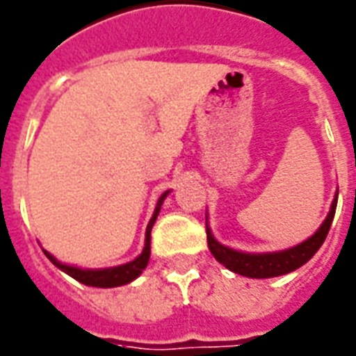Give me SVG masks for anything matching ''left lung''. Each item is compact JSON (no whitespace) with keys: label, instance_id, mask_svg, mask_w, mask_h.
I'll return each mask as SVG.
<instances>
[{"label":"left lung","instance_id":"1","mask_svg":"<svg viewBox=\"0 0 356 356\" xmlns=\"http://www.w3.org/2000/svg\"><path fill=\"white\" fill-rule=\"evenodd\" d=\"M336 203H338V192L334 194L329 214L323 220L319 229L312 237L298 243L297 246L286 248V250L261 252V254L235 250V248H229L226 244L218 243L207 224L209 250H211L216 261L222 263L224 267L229 268L235 275L248 276V278H275V276L287 275V273H293L298 267H302L306 261H310L314 254L321 248V244L325 243L327 233L330 229V224H332V218H334Z\"/></svg>","mask_w":356,"mask_h":356}]
</instances>
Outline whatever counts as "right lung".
Here are the masks:
<instances>
[{
	"instance_id": "add662e5",
	"label": "right lung",
	"mask_w": 356,
	"mask_h": 356,
	"mask_svg": "<svg viewBox=\"0 0 356 356\" xmlns=\"http://www.w3.org/2000/svg\"><path fill=\"white\" fill-rule=\"evenodd\" d=\"M170 194V190H166L162 196L159 197L156 202V207H154V213L151 216V220L147 224V229H145V246L140 256L132 259L129 263H123V265H118V267H108V268H81L76 267V265H67V263H61L59 259L51 256L50 252H44V256L50 259L58 268H61L65 275H69L70 278H74L80 284H86V286L91 287H119L124 286V284H130L132 280H136L138 276L142 275L143 268L147 267L149 257H151V229H153L154 222H156V216L160 213V207L166 200V196Z\"/></svg>"
}]
</instances>
